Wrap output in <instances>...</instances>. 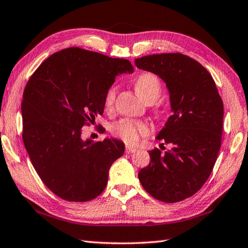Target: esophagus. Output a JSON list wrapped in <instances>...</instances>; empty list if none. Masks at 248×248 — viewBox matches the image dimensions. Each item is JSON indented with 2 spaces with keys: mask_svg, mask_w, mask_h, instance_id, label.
I'll list each match as a JSON object with an SVG mask.
<instances>
[{
  "mask_svg": "<svg viewBox=\"0 0 248 248\" xmlns=\"http://www.w3.org/2000/svg\"><path fill=\"white\" fill-rule=\"evenodd\" d=\"M137 152V148H133V147H125V153L127 154H133Z\"/></svg>",
  "mask_w": 248,
  "mask_h": 248,
  "instance_id": "esophagus-1",
  "label": "esophagus"
}]
</instances>
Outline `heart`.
<instances>
[{"label": "heart", "instance_id": "1", "mask_svg": "<svg viewBox=\"0 0 248 248\" xmlns=\"http://www.w3.org/2000/svg\"><path fill=\"white\" fill-rule=\"evenodd\" d=\"M135 90L138 94L146 103L156 102L162 92V86L158 77L152 73H143L138 76L134 82ZM117 87L110 86L106 90L104 95V108L106 110H111L114 108ZM111 132L115 137L123 140L127 144L133 145L139 140L140 137L149 134L150 125L145 121H135L131 119H121L117 124L111 127Z\"/></svg>", "mask_w": 248, "mask_h": 248}]
</instances>
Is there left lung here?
I'll list each match as a JSON object with an SVG mask.
<instances>
[{"label": "left lung", "mask_w": 248, "mask_h": 248, "mask_svg": "<svg viewBox=\"0 0 248 248\" xmlns=\"http://www.w3.org/2000/svg\"><path fill=\"white\" fill-rule=\"evenodd\" d=\"M135 65L166 82L173 113L157 137L170 149L150 150V162L139 179L159 201H183L200 190L215 166L221 146L222 100L212 75L188 56H145L135 59Z\"/></svg>", "instance_id": "8db88e82"}]
</instances>
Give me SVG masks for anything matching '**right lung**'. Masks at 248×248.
I'll use <instances>...</instances> for the list:
<instances>
[{
  "instance_id": "add662e5",
  "label": "right lung",
  "mask_w": 248,
  "mask_h": 248,
  "mask_svg": "<svg viewBox=\"0 0 248 248\" xmlns=\"http://www.w3.org/2000/svg\"><path fill=\"white\" fill-rule=\"evenodd\" d=\"M133 70L127 59L70 47L47 58L29 79L21 103L23 144L43 183L63 200L90 201L105 189L124 144L84 140L81 128L103 114L116 76Z\"/></svg>"
}]
</instances>
